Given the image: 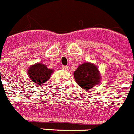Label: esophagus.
<instances>
[{"mask_svg": "<svg viewBox=\"0 0 134 134\" xmlns=\"http://www.w3.org/2000/svg\"><path fill=\"white\" fill-rule=\"evenodd\" d=\"M68 66H66V65H62V69H64V70H67L68 69Z\"/></svg>", "mask_w": 134, "mask_h": 134, "instance_id": "obj_1", "label": "esophagus"}]
</instances>
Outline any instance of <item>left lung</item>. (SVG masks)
<instances>
[{
    "mask_svg": "<svg viewBox=\"0 0 134 134\" xmlns=\"http://www.w3.org/2000/svg\"><path fill=\"white\" fill-rule=\"evenodd\" d=\"M74 76L76 83L84 90L99 84L102 78L96 65L88 62L80 65L74 72Z\"/></svg>",
    "mask_w": 134,
    "mask_h": 134,
    "instance_id": "obj_1",
    "label": "left lung"
}]
</instances>
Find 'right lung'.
<instances>
[{"label": "right lung", "instance_id": "obj_1", "mask_svg": "<svg viewBox=\"0 0 134 134\" xmlns=\"http://www.w3.org/2000/svg\"><path fill=\"white\" fill-rule=\"evenodd\" d=\"M53 71L52 69H48L46 65L36 63L28 69V75L32 82L41 86L48 82Z\"/></svg>", "mask_w": 134, "mask_h": 134}]
</instances>
